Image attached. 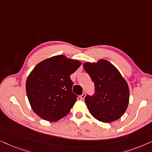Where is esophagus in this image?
I'll return each instance as SVG.
<instances>
[{
    "mask_svg": "<svg viewBox=\"0 0 152 152\" xmlns=\"http://www.w3.org/2000/svg\"><path fill=\"white\" fill-rule=\"evenodd\" d=\"M85 96H86V93H83L82 95H80V98L82 99H84L85 98Z\"/></svg>",
    "mask_w": 152,
    "mask_h": 152,
    "instance_id": "esophagus-1",
    "label": "esophagus"
}]
</instances>
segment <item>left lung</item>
Returning <instances> with one entry per match:
<instances>
[{
    "mask_svg": "<svg viewBox=\"0 0 152 152\" xmlns=\"http://www.w3.org/2000/svg\"><path fill=\"white\" fill-rule=\"evenodd\" d=\"M83 66L95 85L94 94L85 97L91 115L107 123L121 118L128 107L129 90L120 72L105 59L86 62Z\"/></svg>",
    "mask_w": 152,
    "mask_h": 152,
    "instance_id": "obj_1",
    "label": "left lung"
}]
</instances>
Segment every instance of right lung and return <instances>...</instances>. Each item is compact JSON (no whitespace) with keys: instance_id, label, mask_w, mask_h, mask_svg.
<instances>
[{"instance_id":"1","label":"right lung","mask_w":152,"mask_h":152,"mask_svg":"<svg viewBox=\"0 0 152 152\" xmlns=\"http://www.w3.org/2000/svg\"><path fill=\"white\" fill-rule=\"evenodd\" d=\"M80 61L57 55L34 68L26 80V93L34 113L43 120L57 121L69 113L78 96L72 91L70 75Z\"/></svg>"}]
</instances>
